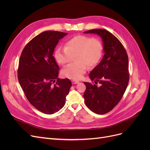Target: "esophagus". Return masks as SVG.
<instances>
[{
    "label": "esophagus",
    "instance_id": "34e87169",
    "mask_svg": "<svg viewBox=\"0 0 150 150\" xmlns=\"http://www.w3.org/2000/svg\"><path fill=\"white\" fill-rule=\"evenodd\" d=\"M79 83L78 81H76V80H72V84H78Z\"/></svg>",
    "mask_w": 150,
    "mask_h": 150
}]
</instances>
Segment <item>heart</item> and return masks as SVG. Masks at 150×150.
Wrapping results in <instances>:
<instances>
[{
  "instance_id": "obj_1",
  "label": "heart",
  "mask_w": 150,
  "mask_h": 150,
  "mask_svg": "<svg viewBox=\"0 0 150 150\" xmlns=\"http://www.w3.org/2000/svg\"><path fill=\"white\" fill-rule=\"evenodd\" d=\"M103 47L101 41L86 35H76L69 39L64 47H57L54 54L58 64L65 66L75 57L77 63L66 66L62 69L64 77L72 79H79L89 67L96 66L100 61Z\"/></svg>"
}]
</instances>
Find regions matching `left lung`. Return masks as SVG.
I'll list each match as a JSON object with an SVG mask.
<instances>
[{"mask_svg": "<svg viewBox=\"0 0 150 150\" xmlns=\"http://www.w3.org/2000/svg\"><path fill=\"white\" fill-rule=\"evenodd\" d=\"M84 33L98 34L103 42V59L89 74L90 79L95 84L84 83L86 87L84 99L91 111L104 115L119 103L128 86V54L118 39L105 29H91ZM98 83L100 86H97Z\"/></svg>", "mask_w": 150, "mask_h": 150, "instance_id": "1", "label": "left lung"}]
</instances>
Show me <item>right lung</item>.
<instances>
[{"instance_id":"obj_1","label":"right lung","mask_w":150,"mask_h":150,"mask_svg":"<svg viewBox=\"0 0 150 150\" xmlns=\"http://www.w3.org/2000/svg\"><path fill=\"white\" fill-rule=\"evenodd\" d=\"M67 33L47 30L24 47L20 57L18 80L30 103L45 114L52 115L64 106L72 84L58 78L59 67L53 56L59 40Z\"/></svg>"}]
</instances>
